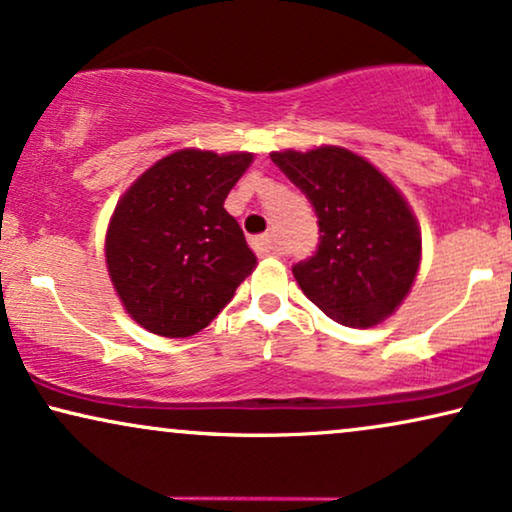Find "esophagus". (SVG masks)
<instances>
[{"label": "esophagus", "instance_id": "1", "mask_svg": "<svg viewBox=\"0 0 512 512\" xmlns=\"http://www.w3.org/2000/svg\"><path fill=\"white\" fill-rule=\"evenodd\" d=\"M251 247H254L256 254H261V256L275 254V251H277L275 235H272V232H265V235H258V237H254V240H251Z\"/></svg>", "mask_w": 512, "mask_h": 512}]
</instances>
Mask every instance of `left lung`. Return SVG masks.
Masks as SVG:
<instances>
[{"label": "left lung", "mask_w": 512, "mask_h": 512, "mask_svg": "<svg viewBox=\"0 0 512 512\" xmlns=\"http://www.w3.org/2000/svg\"><path fill=\"white\" fill-rule=\"evenodd\" d=\"M270 157L313 204L322 232L315 254L291 268L303 294L345 327L393 315L421 263V230L400 190L336 145Z\"/></svg>", "instance_id": "obj_1"}]
</instances>
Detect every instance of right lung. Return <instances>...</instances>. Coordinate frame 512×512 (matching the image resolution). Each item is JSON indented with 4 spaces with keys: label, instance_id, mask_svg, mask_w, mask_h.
Masks as SVG:
<instances>
[{
    "label": "right lung",
    "instance_id": "1",
    "mask_svg": "<svg viewBox=\"0 0 512 512\" xmlns=\"http://www.w3.org/2000/svg\"><path fill=\"white\" fill-rule=\"evenodd\" d=\"M251 159V152H171L117 202L105 261L126 313L143 329L197 334L256 268L240 223L223 209Z\"/></svg>",
    "mask_w": 512,
    "mask_h": 512
}]
</instances>
